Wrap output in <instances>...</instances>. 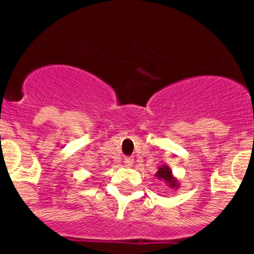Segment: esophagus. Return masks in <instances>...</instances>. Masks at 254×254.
Here are the masks:
<instances>
[{
  "mask_svg": "<svg viewBox=\"0 0 254 254\" xmlns=\"http://www.w3.org/2000/svg\"><path fill=\"white\" fill-rule=\"evenodd\" d=\"M132 164H133V159L132 158H125V165L127 168L132 167Z\"/></svg>",
  "mask_w": 254,
  "mask_h": 254,
  "instance_id": "obj_1",
  "label": "esophagus"
}]
</instances>
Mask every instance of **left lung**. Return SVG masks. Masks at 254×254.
<instances>
[{
  "label": "left lung",
  "instance_id": "left-lung-1",
  "mask_svg": "<svg viewBox=\"0 0 254 254\" xmlns=\"http://www.w3.org/2000/svg\"><path fill=\"white\" fill-rule=\"evenodd\" d=\"M155 176H156L158 179L163 181L169 188H176V190H178L181 187L179 186V181L174 177L172 169L168 165H161V167H159L158 172H156Z\"/></svg>",
  "mask_w": 254,
  "mask_h": 254
}]
</instances>
